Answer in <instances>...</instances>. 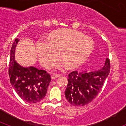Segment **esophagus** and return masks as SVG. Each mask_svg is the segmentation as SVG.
Instances as JSON below:
<instances>
[{"label":"esophagus","mask_w":126,"mask_h":126,"mask_svg":"<svg viewBox=\"0 0 126 126\" xmlns=\"http://www.w3.org/2000/svg\"><path fill=\"white\" fill-rule=\"evenodd\" d=\"M60 76L59 74H53L52 76V79H55V78H57L59 77Z\"/></svg>","instance_id":"esophagus-1"}]
</instances>
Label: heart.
<instances>
[{
    "instance_id": "1",
    "label": "heart",
    "mask_w": 126,
    "mask_h": 126,
    "mask_svg": "<svg viewBox=\"0 0 126 126\" xmlns=\"http://www.w3.org/2000/svg\"><path fill=\"white\" fill-rule=\"evenodd\" d=\"M93 41L83 33L71 29L53 32L49 42L40 40L36 45L39 61L45 68L52 67L59 57L64 62L56 65L61 69L66 64L70 68L79 66L86 60L93 48Z\"/></svg>"
}]
</instances>
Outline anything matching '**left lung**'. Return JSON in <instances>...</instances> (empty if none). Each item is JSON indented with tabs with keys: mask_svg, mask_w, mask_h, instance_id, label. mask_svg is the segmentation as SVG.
Here are the masks:
<instances>
[{
	"mask_svg": "<svg viewBox=\"0 0 126 126\" xmlns=\"http://www.w3.org/2000/svg\"><path fill=\"white\" fill-rule=\"evenodd\" d=\"M110 69V60L107 58L100 69L75 71L70 73L65 91L67 100L76 107L84 106L93 101L100 92Z\"/></svg>",
	"mask_w": 126,
	"mask_h": 126,
	"instance_id": "1",
	"label": "left lung"
}]
</instances>
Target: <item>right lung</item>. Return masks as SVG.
<instances>
[{"label": "right lung", "instance_id": "add662e5", "mask_svg": "<svg viewBox=\"0 0 126 126\" xmlns=\"http://www.w3.org/2000/svg\"><path fill=\"white\" fill-rule=\"evenodd\" d=\"M19 40L13 43L10 54L9 75L11 85L20 97L28 103H36L44 98L50 83V75L33 66H21L15 61V50Z\"/></svg>", "mask_w": 126, "mask_h": 126}]
</instances>
